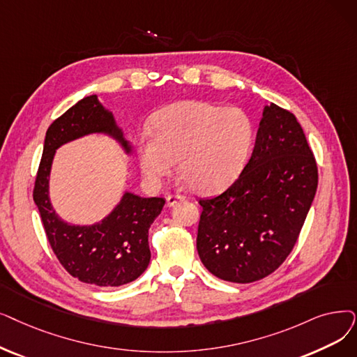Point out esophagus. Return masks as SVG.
Instances as JSON below:
<instances>
[{"instance_id":"1","label":"esophagus","mask_w":357,"mask_h":357,"mask_svg":"<svg viewBox=\"0 0 357 357\" xmlns=\"http://www.w3.org/2000/svg\"><path fill=\"white\" fill-rule=\"evenodd\" d=\"M185 199H187V197H185V195H181V194H169V195L166 197V203H167L169 207H172V206H175L176 203H179V201H185Z\"/></svg>"}]
</instances>
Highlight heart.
Here are the masks:
<instances>
[{
  "instance_id": "obj_1",
  "label": "heart",
  "mask_w": 357,
  "mask_h": 357,
  "mask_svg": "<svg viewBox=\"0 0 357 357\" xmlns=\"http://www.w3.org/2000/svg\"><path fill=\"white\" fill-rule=\"evenodd\" d=\"M254 122L242 107L181 102L160 111L151 132L137 138L144 176L160 183L176 165L197 191H217L234 181L254 142Z\"/></svg>"
}]
</instances>
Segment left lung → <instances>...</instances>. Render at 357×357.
I'll return each instance as SVG.
<instances>
[{"label":"left lung","instance_id":"8db88e82","mask_svg":"<svg viewBox=\"0 0 357 357\" xmlns=\"http://www.w3.org/2000/svg\"><path fill=\"white\" fill-rule=\"evenodd\" d=\"M318 187V167L296 116L264 107L239 178L199 199L197 251L222 280L252 283L280 267L296 243Z\"/></svg>","mask_w":357,"mask_h":357}]
</instances>
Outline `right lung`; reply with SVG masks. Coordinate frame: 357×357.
<instances>
[{
    "instance_id": "1",
    "label": "right lung",
    "mask_w": 357,
    "mask_h": 357,
    "mask_svg": "<svg viewBox=\"0 0 357 357\" xmlns=\"http://www.w3.org/2000/svg\"><path fill=\"white\" fill-rule=\"evenodd\" d=\"M90 132L111 134L130 151L112 114L103 109L95 95L87 96L56 118L46 131L33 199L46 238L66 271L87 284L118 287L134 282L147 268L149 229L160 214L165 198H142L127 192L118 207L98 225L71 226L61 220L48 197L54 154L59 146Z\"/></svg>"
}]
</instances>
